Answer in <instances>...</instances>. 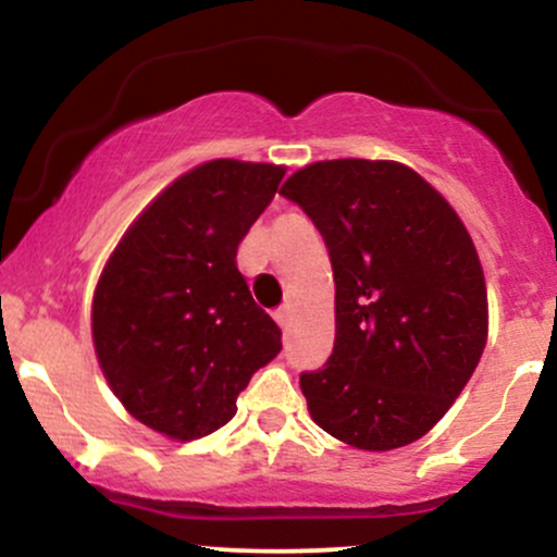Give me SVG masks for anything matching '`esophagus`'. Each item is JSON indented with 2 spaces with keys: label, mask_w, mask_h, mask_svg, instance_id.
<instances>
[{
  "label": "esophagus",
  "mask_w": 557,
  "mask_h": 557,
  "mask_svg": "<svg viewBox=\"0 0 557 557\" xmlns=\"http://www.w3.org/2000/svg\"><path fill=\"white\" fill-rule=\"evenodd\" d=\"M274 319H277V324H280V327H283V330L290 327V322H293V306H290V304L280 306V309L274 311Z\"/></svg>",
  "instance_id": "esophagus-1"
}]
</instances>
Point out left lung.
<instances>
[{
	"instance_id": "1",
	"label": "left lung",
	"mask_w": 557,
	"mask_h": 557,
	"mask_svg": "<svg viewBox=\"0 0 557 557\" xmlns=\"http://www.w3.org/2000/svg\"><path fill=\"white\" fill-rule=\"evenodd\" d=\"M280 194L311 216L335 274V348L300 374L311 419L361 450L413 443L461 395L487 343L471 235L398 162H317Z\"/></svg>"
}]
</instances>
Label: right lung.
I'll use <instances>...</instances> for the list:
<instances>
[{"label": "right lung", "instance_id": "right-lung-1", "mask_svg": "<svg viewBox=\"0 0 557 557\" xmlns=\"http://www.w3.org/2000/svg\"><path fill=\"white\" fill-rule=\"evenodd\" d=\"M283 177L285 168L235 159L185 172L107 261L94 293L96 356L140 424L172 440L220 430L283 348L235 261Z\"/></svg>", "mask_w": 557, "mask_h": 557}]
</instances>
